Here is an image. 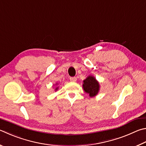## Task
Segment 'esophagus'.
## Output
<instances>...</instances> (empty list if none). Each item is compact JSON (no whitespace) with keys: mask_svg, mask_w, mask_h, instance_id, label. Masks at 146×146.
Returning a JSON list of instances; mask_svg holds the SVG:
<instances>
[{"mask_svg":"<svg viewBox=\"0 0 146 146\" xmlns=\"http://www.w3.org/2000/svg\"><path fill=\"white\" fill-rule=\"evenodd\" d=\"M70 80L71 82H75L76 81V77H70Z\"/></svg>","mask_w":146,"mask_h":146,"instance_id":"obj_1","label":"esophagus"}]
</instances>
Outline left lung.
I'll return each mask as SVG.
<instances>
[{
  "instance_id": "left-lung-1",
  "label": "left lung",
  "mask_w": 146,
  "mask_h": 146,
  "mask_svg": "<svg viewBox=\"0 0 146 146\" xmlns=\"http://www.w3.org/2000/svg\"><path fill=\"white\" fill-rule=\"evenodd\" d=\"M83 89L90 97H94L98 94L100 90V84L94 76H89L83 81Z\"/></svg>"
}]
</instances>
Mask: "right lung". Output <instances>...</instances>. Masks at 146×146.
<instances>
[{"label": "right lung", "mask_w": 146, "mask_h": 146, "mask_svg": "<svg viewBox=\"0 0 146 146\" xmlns=\"http://www.w3.org/2000/svg\"><path fill=\"white\" fill-rule=\"evenodd\" d=\"M57 84H56V85H57ZM58 89V87H56V88H55V91H57V90Z\"/></svg>", "instance_id": "obj_1"}]
</instances>
